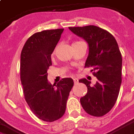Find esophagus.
I'll return each instance as SVG.
<instances>
[{
	"label": "esophagus",
	"mask_w": 134,
	"mask_h": 134,
	"mask_svg": "<svg viewBox=\"0 0 134 134\" xmlns=\"http://www.w3.org/2000/svg\"><path fill=\"white\" fill-rule=\"evenodd\" d=\"M73 81H74V83H75V84H77V83H78V80L77 78L73 79Z\"/></svg>",
	"instance_id": "1"
}]
</instances>
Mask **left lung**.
<instances>
[{
  "label": "left lung",
  "mask_w": 134,
  "mask_h": 134,
  "mask_svg": "<svg viewBox=\"0 0 134 134\" xmlns=\"http://www.w3.org/2000/svg\"><path fill=\"white\" fill-rule=\"evenodd\" d=\"M69 29L87 42L89 54L85 67H92L91 72L98 79L93 86L86 79L79 80L87 87L80 103L88 114L100 117L112 109L120 91L122 57L118 43L111 34L96 26Z\"/></svg>",
  "instance_id": "left-lung-1"
}]
</instances>
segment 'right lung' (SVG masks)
I'll use <instances>...</instances> for the list:
<instances>
[{"instance_id":"right-lung-1","label":"right lung","mask_w":134,"mask_h":134,"mask_svg":"<svg viewBox=\"0 0 134 134\" xmlns=\"http://www.w3.org/2000/svg\"><path fill=\"white\" fill-rule=\"evenodd\" d=\"M64 29L34 34L26 41L21 54L20 74L25 100L34 114L42 121L53 122L65 113L74 85L72 78H63L57 85L47 80L52 65L51 55Z\"/></svg>"}]
</instances>
